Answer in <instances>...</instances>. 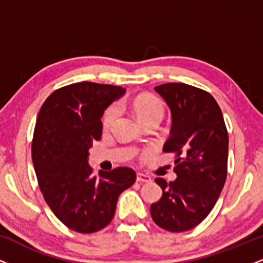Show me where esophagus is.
Instances as JSON below:
<instances>
[{"mask_svg": "<svg viewBox=\"0 0 263 263\" xmlns=\"http://www.w3.org/2000/svg\"><path fill=\"white\" fill-rule=\"evenodd\" d=\"M136 180L140 183H149L151 180V177L149 176H146V174H142V173H138L137 174V178H136Z\"/></svg>", "mask_w": 263, "mask_h": 263, "instance_id": "34e87169", "label": "esophagus"}]
</instances>
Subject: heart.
<instances>
[{"label": "heart", "instance_id": "b5f03b06", "mask_svg": "<svg viewBox=\"0 0 263 263\" xmlns=\"http://www.w3.org/2000/svg\"><path fill=\"white\" fill-rule=\"evenodd\" d=\"M132 108H134L136 116L141 122L149 119H163L164 116V106L158 98L148 93L138 95L132 101ZM120 112V107L117 104H112L105 110L102 115V125L104 127H110L116 120L117 115Z\"/></svg>", "mask_w": 263, "mask_h": 263}]
</instances>
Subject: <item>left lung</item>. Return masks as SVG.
<instances>
[{
    "label": "left lung",
    "mask_w": 263,
    "mask_h": 263,
    "mask_svg": "<svg viewBox=\"0 0 263 263\" xmlns=\"http://www.w3.org/2000/svg\"><path fill=\"white\" fill-rule=\"evenodd\" d=\"M155 90L172 111L171 136L163 152L174 153L177 179L157 178L162 198L151 205L159 228L190 230L209 215L228 176L229 136L215 99L205 90L183 83H167Z\"/></svg>",
    "instance_id": "8db88e82"
}]
</instances>
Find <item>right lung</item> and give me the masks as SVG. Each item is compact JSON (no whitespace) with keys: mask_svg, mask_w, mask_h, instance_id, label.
<instances>
[{"mask_svg":"<svg viewBox=\"0 0 263 263\" xmlns=\"http://www.w3.org/2000/svg\"><path fill=\"white\" fill-rule=\"evenodd\" d=\"M126 89L81 83L50 93L39 110L32 159L44 200L65 226L91 234L107 226L119 195L136 180L132 168L119 167L92 176L89 148L101 138L104 110Z\"/></svg>","mask_w":263,"mask_h":263,"instance_id":"obj_1","label":"right lung"}]
</instances>
